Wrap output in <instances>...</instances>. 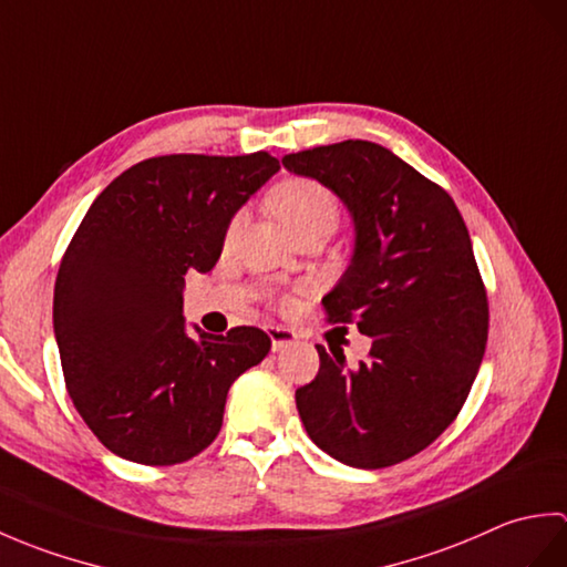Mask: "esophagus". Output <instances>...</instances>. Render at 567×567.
Returning a JSON list of instances; mask_svg holds the SVG:
<instances>
[{
  "label": "esophagus",
  "mask_w": 567,
  "mask_h": 567,
  "mask_svg": "<svg viewBox=\"0 0 567 567\" xmlns=\"http://www.w3.org/2000/svg\"><path fill=\"white\" fill-rule=\"evenodd\" d=\"M268 336L272 341V351H285V348H290L295 343V333L290 329H282V327H268Z\"/></svg>",
  "instance_id": "1"
}]
</instances>
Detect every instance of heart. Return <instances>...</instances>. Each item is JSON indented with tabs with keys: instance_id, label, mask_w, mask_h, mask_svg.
Here are the masks:
<instances>
[{
	"instance_id": "1",
	"label": "heart",
	"mask_w": 567,
	"mask_h": 567,
	"mask_svg": "<svg viewBox=\"0 0 567 567\" xmlns=\"http://www.w3.org/2000/svg\"><path fill=\"white\" fill-rule=\"evenodd\" d=\"M270 207L290 234L311 224L336 226V219H339V202H336V197L327 187L307 177H292L277 185L270 197ZM236 224L238 219L231 224V231Z\"/></svg>"
}]
</instances>
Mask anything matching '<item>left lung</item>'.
<instances>
[{"instance_id":"left-lung-1","label":"left lung","mask_w":567,"mask_h":567,"mask_svg":"<svg viewBox=\"0 0 567 567\" xmlns=\"http://www.w3.org/2000/svg\"><path fill=\"white\" fill-rule=\"evenodd\" d=\"M282 165L351 214L353 256L323 309L372 339L358 368L317 346V378L295 394L299 416L336 461L402 463L451 426L485 355L487 292L463 216L449 192L370 141L290 153Z\"/></svg>"}]
</instances>
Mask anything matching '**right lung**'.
I'll use <instances>...</instances> for the list:
<instances>
[{"label": "right lung", "mask_w": 567, "mask_h": 567, "mask_svg": "<svg viewBox=\"0 0 567 567\" xmlns=\"http://www.w3.org/2000/svg\"><path fill=\"white\" fill-rule=\"evenodd\" d=\"M280 171L270 153L161 155L92 202L60 260L53 329L65 388L106 449L143 465L202 453L224 421L228 388L270 351L236 327L187 336V270L209 272L234 214Z\"/></svg>", "instance_id": "add662e5"}]
</instances>
